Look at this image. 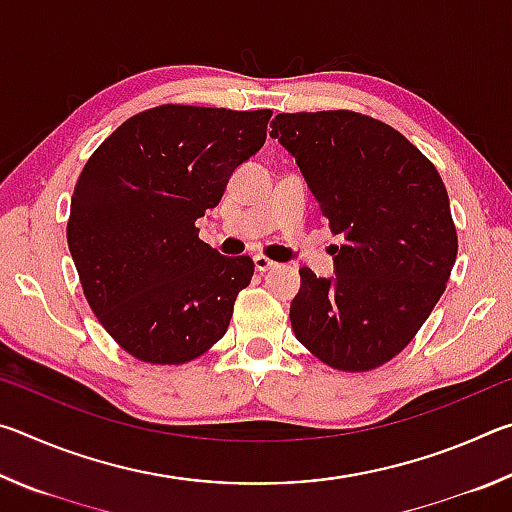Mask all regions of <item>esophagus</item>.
<instances>
[{
    "mask_svg": "<svg viewBox=\"0 0 512 512\" xmlns=\"http://www.w3.org/2000/svg\"><path fill=\"white\" fill-rule=\"evenodd\" d=\"M253 259H255V268H257L259 273H266V271H271V268L277 266V264L273 262V259H268V257H264V255H255Z\"/></svg>",
    "mask_w": 512,
    "mask_h": 512,
    "instance_id": "1",
    "label": "esophagus"
}]
</instances>
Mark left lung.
Segmentation results:
<instances>
[{"mask_svg": "<svg viewBox=\"0 0 512 512\" xmlns=\"http://www.w3.org/2000/svg\"><path fill=\"white\" fill-rule=\"evenodd\" d=\"M271 128L343 237L334 277L300 268L293 334L336 370L384 366L418 334L456 262L443 178L402 133L361 112H280Z\"/></svg>", "mask_w": 512, "mask_h": 512, "instance_id": "left-lung-1", "label": "left lung"}]
</instances>
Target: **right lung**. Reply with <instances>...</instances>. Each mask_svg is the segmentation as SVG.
I'll return each mask as SVG.
<instances>
[{
  "instance_id": "1",
  "label": "right lung",
  "mask_w": 512,
  "mask_h": 512,
  "mask_svg": "<svg viewBox=\"0 0 512 512\" xmlns=\"http://www.w3.org/2000/svg\"><path fill=\"white\" fill-rule=\"evenodd\" d=\"M271 115L164 103L126 119L85 162L69 253L94 316L135 359L178 366L228 329L255 264L216 253L196 219L262 149Z\"/></svg>"
}]
</instances>
